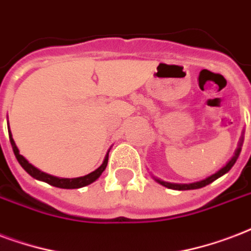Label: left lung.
Wrapping results in <instances>:
<instances>
[{
  "instance_id": "8db88e82",
  "label": "left lung",
  "mask_w": 251,
  "mask_h": 251,
  "mask_svg": "<svg viewBox=\"0 0 251 251\" xmlns=\"http://www.w3.org/2000/svg\"><path fill=\"white\" fill-rule=\"evenodd\" d=\"M242 141H244V137L241 138V142H240V146L237 147L236 152H234V155L232 156V159L229 160L225 166H224L223 168H220L219 171L216 172V174H213V175H210V176L205 177L204 180H200V181H195V183H189V184H176V183H168V181H163L160 180V179H156V177H154L155 179V181H158L159 184L164 185V187H167V188H171V189H176V191H187V189H198V188H202V187H205V185L210 184L212 181H215L216 179H219V177H221L223 175H225L230 168L234 166V163H236V160L238 159V155H240L241 152V145H242Z\"/></svg>"
}]
</instances>
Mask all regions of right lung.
Masks as SVG:
<instances>
[{
    "instance_id": "1",
    "label": "right lung",
    "mask_w": 251,
    "mask_h": 251,
    "mask_svg": "<svg viewBox=\"0 0 251 251\" xmlns=\"http://www.w3.org/2000/svg\"><path fill=\"white\" fill-rule=\"evenodd\" d=\"M9 138H10L11 147H13V151H14V155L17 158V160L19 162V164L24 167V170L27 172L28 175H31L34 179H38V180L46 181L49 183L50 185H53V187H57V188H66V189H75V188H81V187H85V185L91 184L95 180H97L100 175L104 172V170L106 168V164H108V154L105 156L104 162L101 164L100 167L95 170L91 174H88L85 176H80V177H74V179H68V177H56L52 176V175H49L46 172L38 170L36 167H34L31 163H28L27 160L25 159L24 156L19 154L18 147L15 146V142L13 137H11V133L9 131Z\"/></svg>"
}]
</instances>
